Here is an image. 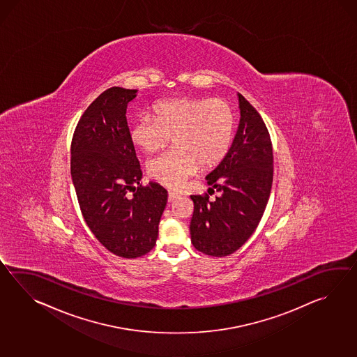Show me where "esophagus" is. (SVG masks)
<instances>
[{"label":"esophagus","mask_w":357,"mask_h":357,"mask_svg":"<svg viewBox=\"0 0 357 357\" xmlns=\"http://www.w3.org/2000/svg\"><path fill=\"white\" fill-rule=\"evenodd\" d=\"M179 197L176 193H174V192H169V196H167V201L169 202H173L174 199H176V198Z\"/></svg>","instance_id":"obj_1"}]
</instances>
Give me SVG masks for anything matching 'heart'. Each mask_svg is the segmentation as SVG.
I'll use <instances>...</instances> for the list:
<instances>
[{"mask_svg": "<svg viewBox=\"0 0 357 357\" xmlns=\"http://www.w3.org/2000/svg\"><path fill=\"white\" fill-rule=\"evenodd\" d=\"M153 115L141 114L130 127V141L143 152L162 149L173 137L174 150L147 162L153 181L181 188L199 167H216L227 156L234 132V111L222 98L179 97L153 105Z\"/></svg>", "mask_w": 357, "mask_h": 357, "instance_id": "heart-1", "label": "heart"}]
</instances>
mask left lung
Here are the masks:
<instances>
[{
	"label": "left lung",
	"mask_w": 357,
	"mask_h": 357,
	"mask_svg": "<svg viewBox=\"0 0 357 357\" xmlns=\"http://www.w3.org/2000/svg\"><path fill=\"white\" fill-rule=\"evenodd\" d=\"M241 120L227 156L206 181L220 196H190V241L208 256H228L243 246L261 220L273 184V146L260 114L238 93ZM210 188V190H214Z\"/></svg>",
	"instance_id": "obj_1"
}]
</instances>
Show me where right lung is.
Returning a JSON list of instances; mask_svg holds the SVG:
<instances>
[{"label":"right lung","mask_w":357,"mask_h":357,"mask_svg":"<svg viewBox=\"0 0 357 357\" xmlns=\"http://www.w3.org/2000/svg\"><path fill=\"white\" fill-rule=\"evenodd\" d=\"M137 89H106L83 112L72 139L73 184L88 228L110 252L124 259L149 254L156 245L167 192L142 185L127 123Z\"/></svg>","instance_id":"right-lung-1"}]
</instances>
